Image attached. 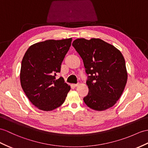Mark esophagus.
<instances>
[{"instance_id": "34e87169", "label": "esophagus", "mask_w": 148, "mask_h": 148, "mask_svg": "<svg viewBox=\"0 0 148 148\" xmlns=\"http://www.w3.org/2000/svg\"><path fill=\"white\" fill-rule=\"evenodd\" d=\"M78 85V84H72V86H74V87H76V86H77Z\"/></svg>"}]
</instances>
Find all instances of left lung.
<instances>
[{
	"label": "left lung",
	"mask_w": 148,
	"mask_h": 148,
	"mask_svg": "<svg viewBox=\"0 0 148 148\" xmlns=\"http://www.w3.org/2000/svg\"><path fill=\"white\" fill-rule=\"evenodd\" d=\"M72 45L84 62L88 75L85 104L97 111L113 107L120 99L127 81L124 58L116 47L99 38L77 39Z\"/></svg>",
	"instance_id": "obj_1"
}]
</instances>
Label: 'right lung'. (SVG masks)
<instances>
[{
  "mask_svg": "<svg viewBox=\"0 0 148 148\" xmlns=\"http://www.w3.org/2000/svg\"><path fill=\"white\" fill-rule=\"evenodd\" d=\"M71 41L72 38H68L36 42L25 53L20 71L21 87L39 109L51 111L60 107L70 90L64 79L56 80V76Z\"/></svg>",
  "mask_w": 148,
  "mask_h": 148,
  "instance_id": "add662e5",
  "label": "right lung"
}]
</instances>
